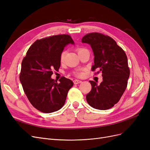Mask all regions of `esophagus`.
I'll return each instance as SVG.
<instances>
[{
  "label": "esophagus",
  "mask_w": 150,
  "mask_h": 150,
  "mask_svg": "<svg viewBox=\"0 0 150 150\" xmlns=\"http://www.w3.org/2000/svg\"><path fill=\"white\" fill-rule=\"evenodd\" d=\"M73 82H74V84H79V83H81V82H82V81H80V80L75 79V80H74Z\"/></svg>",
  "instance_id": "esophagus-1"
}]
</instances>
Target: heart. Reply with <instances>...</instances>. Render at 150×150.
<instances>
[{"label":"heart","instance_id":"1","mask_svg":"<svg viewBox=\"0 0 150 150\" xmlns=\"http://www.w3.org/2000/svg\"><path fill=\"white\" fill-rule=\"evenodd\" d=\"M84 49H79L78 50V52H80L81 51H82V50H83ZM65 54H66V52L65 51H63L61 54V56H60V61H61V62H62L63 61H64V56H65ZM82 73H78V76H82Z\"/></svg>","mask_w":150,"mask_h":150}]
</instances>
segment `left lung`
<instances>
[{
    "mask_svg": "<svg viewBox=\"0 0 150 150\" xmlns=\"http://www.w3.org/2000/svg\"><path fill=\"white\" fill-rule=\"evenodd\" d=\"M81 42L91 47L94 56L92 70L101 71L103 76L99 85L89 81L92 89L86 100L95 109L108 110L120 101L127 87L129 76L127 56L114 39L100 33L86 34Z\"/></svg>",
    "mask_w": 150,
    "mask_h": 150,
    "instance_id": "left-lung-1",
    "label": "left lung"
}]
</instances>
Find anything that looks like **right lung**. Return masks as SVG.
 Returning a JSON list of instances; mask_svg holds the SVG:
<instances>
[{
  "instance_id": "right-lung-1",
  "label": "right lung",
  "mask_w": 150,
  "mask_h": 150,
  "mask_svg": "<svg viewBox=\"0 0 150 150\" xmlns=\"http://www.w3.org/2000/svg\"><path fill=\"white\" fill-rule=\"evenodd\" d=\"M69 44L74 42L67 34L37 40L22 60L19 78L24 91L32 105L42 112L59 110L74 84L65 77L59 83L51 78L52 70L60 67L61 54Z\"/></svg>"
}]
</instances>
